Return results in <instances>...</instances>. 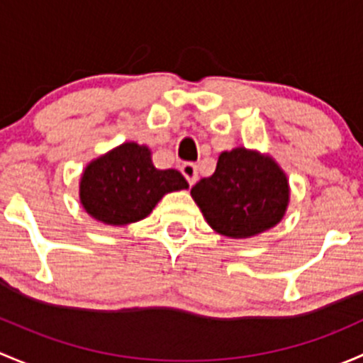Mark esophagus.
Here are the masks:
<instances>
[{
    "label": "esophagus",
    "mask_w": 363,
    "mask_h": 363,
    "mask_svg": "<svg viewBox=\"0 0 363 363\" xmlns=\"http://www.w3.org/2000/svg\"><path fill=\"white\" fill-rule=\"evenodd\" d=\"M182 174L186 178V182L190 183V185H194V183L197 182V166L194 162H183L182 164Z\"/></svg>",
    "instance_id": "esophagus-1"
}]
</instances>
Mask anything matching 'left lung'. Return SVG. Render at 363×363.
<instances>
[{
  "label": "left lung",
  "mask_w": 363,
  "mask_h": 363,
  "mask_svg": "<svg viewBox=\"0 0 363 363\" xmlns=\"http://www.w3.org/2000/svg\"><path fill=\"white\" fill-rule=\"evenodd\" d=\"M190 196L213 230L246 239L281 222L290 186L272 157L239 147L222 152L215 173L197 182Z\"/></svg>",
  "instance_id": "obj_1"
}]
</instances>
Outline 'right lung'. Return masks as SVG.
<instances>
[{"mask_svg": "<svg viewBox=\"0 0 363 363\" xmlns=\"http://www.w3.org/2000/svg\"><path fill=\"white\" fill-rule=\"evenodd\" d=\"M189 189L177 169H157L152 152L129 141L98 157L80 180V203L106 225H127L147 218L166 194Z\"/></svg>", "mask_w": 363, "mask_h": 363, "instance_id": "add662e5", "label": "right lung"}]
</instances>
